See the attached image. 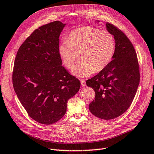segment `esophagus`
Returning <instances> with one entry per match:
<instances>
[{"label": "esophagus", "instance_id": "obj_1", "mask_svg": "<svg viewBox=\"0 0 154 154\" xmlns=\"http://www.w3.org/2000/svg\"><path fill=\"white\" fill-rule=\"evenodd\" d=\"M79 80H80L81 83V85H82V86H85V85H86V83H85V81L84 80V79H79Z\"/></svg>", "mask_w": 154, "mask_h": 154}]
</instances>
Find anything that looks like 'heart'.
<instances>
[{
	"instance_id": "1",
	"label": "heart",
	"mask_w": 154,
	"mask_h": 154,
	"mask_svg": "<svg viewBox=\"0 0 154 154\" xmlns=\"http://www.w3.org/2000/svg\"><path fill=\"white\" fill-rule=\"evenodd\" d=\"M115 40L107 30L93 26H83L72 31L59 46L63 63L71 69L81 53L82 59L72 71L74 75L87 77L109 65L115 51Z\"/></svg>"
}]
</instances>
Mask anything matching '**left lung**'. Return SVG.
<instances>
[{"mask_svg": "<svg viewBox=\"0 0 154 154\" xmlns=\"http://www.w3.org/2000/svg\"><path fill=\"white\" fill-rule=\"evenodd\" d=\"M105 25L115 39L114 54L110 63L88 79L86 85L95 91V98L89 105L90 112L98 118L110 120L123 114L132 103L140 82V70L129 39L114 25Z\"/></svg>", "mask_w": 154, "mask_h": 154, "instance_id": "8db88e82", "label": "left lung"}]
</instances>
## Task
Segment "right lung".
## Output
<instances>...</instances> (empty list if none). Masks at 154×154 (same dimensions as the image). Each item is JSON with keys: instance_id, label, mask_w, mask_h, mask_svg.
Instances as JSON below:
<instances>
[{"instance_id": "add662e5", "label": "right lung", "mask_w": 154, "mask_h": 154, "mask_svg": "<svg viewBox=\"0 0 154 154\" xmlns=\"http://www.w3.org/2000/svg\"><path fill=\"white\" fill-rule=\"evenodd\" d=\"M65 25L56 21L38 28L21 44L14 60V91L29 116L42 124L63 117L68 100L81 87L62 66L59 54V37Z\"/></svg>"}]
</instances>
